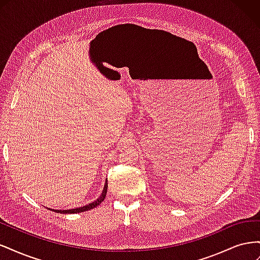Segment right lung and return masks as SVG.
Wrapping results in <instances>:
<instances>
[{
	"instance_id": "1",
	"label": "right lung",
	"mask_w": 260,
	"mask_h": 260,
	"mask_svg": "<svg viewBox=\"0 0 260 260\" xmlns=\"http://www.w3.org/2000/svg\"><path fill=\"white\" fill-rule=\"evenodd\" d=\"M106 193H107V179L105 181V185L103 187V191H102L101 195L99 196V199L95 200L92 203H89L88 205H84V206H81V207H78V208H73V209H51V208H48L52 211H56L58 212V214H79V212H82V211H86V210H91L93 209L94 207L99 206L100 204L104 201L105 196H106Z\"/></svg>"
}]
</instances>
